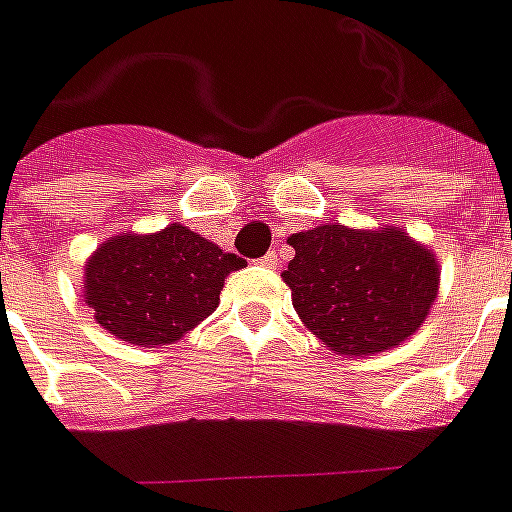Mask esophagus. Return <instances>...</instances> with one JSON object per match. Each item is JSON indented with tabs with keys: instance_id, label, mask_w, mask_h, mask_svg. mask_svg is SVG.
<instances>
[{
	"instance_id": "obj_1",
	"label": "esophagus",
	"mask_w": 512,
	"mask_h": 512,
	"mask_svg": "<svg viewBox=\"0 0 512 512\" xmlns=\"http://www.w3.org/2000/svg\"><path fill=\"white\" fill-rule=\"evenodd\" d=\"M259 264H261V267H270V270H275V267H278V253L270 251L267 256H261Z\"/></svg>"
}]
</instances>
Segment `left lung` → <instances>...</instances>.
Returning <instances> with one entry per match:
<instances>
[{
    "label": "left lung",
    "mask_w": 512,
    "mask_h": 512,
    "mask_svg": "<svg viewBox=\"0 0 512 512\" xmlns=\"http://www.w3.org/2000/svg\"><path fill=\"white\" fill-rule=\"evenodd\" d=\"M283 270L302 324L340 356H375L424 326L440 291L432 248L399 226L321 224L288 237Z\"/></svg>",
    "instance_id": "1"
}]
</instances>
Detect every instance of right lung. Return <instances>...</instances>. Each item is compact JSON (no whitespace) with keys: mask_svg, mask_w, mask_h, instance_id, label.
Returning <instances> with one entry per match:
<instances>
[{"mask_svg":"<svg viewBox=\"0 0 512 512\" xmlns=\"http://www.w3.org/2000/svg\"><path fill=\"white\" fill-rule=\"evenodd\" d=\"M242 267L240 256L183 224L115 234L88 256L83 299L96 324L118 340L172 345L213 313L229 272Z\"/></svg>","mask_w":512,"mask_h":512,"instance_id":"right-lung-1","label":"right lung"}]
</instances>
